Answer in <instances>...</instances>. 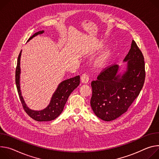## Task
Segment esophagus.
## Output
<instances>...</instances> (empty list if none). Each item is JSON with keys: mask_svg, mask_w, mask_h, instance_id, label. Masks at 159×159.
Masks as SVG:
<instances>
[{"mask_svg": "<svg viewBox=\"0 0 159 159\" xmlns=\"http://www.w3.org/2000/svg\"><path fill=\"white\" fill-rule=\"evenodd\" d=\"M89 75L87 73H84L81 75V81L82 83H88V81H89Z\"/></svg>", "mask_w": 159, "mask_h": 159, "instance_id": "1", "label": "esophagus"}]
</instances>
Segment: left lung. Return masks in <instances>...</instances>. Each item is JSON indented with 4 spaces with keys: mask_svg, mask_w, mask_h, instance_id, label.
Listing matches in <instances>:
<instances>
[{
    "mask_svg": "<svg viewBox=\"0 0 159 159\" xmlns=\"http://www.w3.org/2000/svg\"><path fill=\"white\" fill-rule=\"evenodd\" d=\"M124 61L127 62V68L122 75H117L119 66L112 65L103 69L91 83L92 109L98 117L105 121L114 120L125 113L143 86L144 57L134 40Z\"/></svg>",
    "mask_w": 159,
    "mask_h": 159,
    "instance_id": "left-lung-1",
    "label": "left lung"
}]
</instances>
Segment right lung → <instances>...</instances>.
Returning a JSON list of instances; mask_svg holds the SVG:
<instances>
[{
	"mask_svg": "<svg viewBox=\"0 0 159 159\" xmlns=\"http://www.w3.org/2000/svg\"><path fill=\"white\" fill-rule=\"evenodd\" d=\"M44 31H39L35 33L29 39L28 41L32 38L37 36L38 34L43 33ZM21 55V51L20 52L18 58H17V66L16 68V84L17 92L23 107L27 114L37 121H50L57 118L62 112L64 107L67 102V98L70 94L73 91L76 89L80 83V76H76L74 78H70L62 81L58 86L57 90L53 94L51 98L50 102L48 106L42 111H33L30 109L26 104L25 103L23 96L21 95V92L20 90V57Z\"/></svg>",
	"mask_w": 159,
	"mask_h": 159,
	"instance_id": "add662e5",
	"label": "right lung"
}]
</instances>
